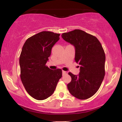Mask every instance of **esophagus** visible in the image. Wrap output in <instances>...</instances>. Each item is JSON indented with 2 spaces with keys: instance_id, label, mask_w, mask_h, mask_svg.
<instances>
[{
  "instance_id": "1",
  "label": "esophagus",
  "mask_w": 122,
  "mask_h": 122,
  "mask_svg": "<svg viewBox=\"0 0 122 122\" xmlns=\"http://www.w3.org/2000/svg\"><path fill=\"white\" fill-rule=\"evenodd\" d=\"M62 72H63V75H65L67 74V72L65 71H63Z\"/></svg>"
}]
</instances>
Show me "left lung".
Returning a JSON list of instances; mask_svg holds the SVG:
<instances>
[{
    "label": "left lung",
    "instance_id": "1",
    "mask_svg": "<svg viewBox=\"0 0 122 122\" xmlns=\"http://www.w3.org/2000/svg\"><path fill=\"white\" fill-rule=\"evenodd\" d=\"M61 37L75 46V61L81 65L78 75L69 72L71 81L67 89L81 100L91 98L98 91L105 74V54L102 44L96 37L80 29L63 33Z\"/></svg>",
    "mask_w": 122,
    "mask_h": 122
}]
</instances>
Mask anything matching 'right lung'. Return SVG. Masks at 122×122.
Returning <instances> with one entry per match:
<instances>
[{"mask_svg":"<svg viewBox=\"0 0 122 122\" xmlns=\"http://www.w3.org/2000/svg\"><path fill=\"white\" fill-rule=\"evenodd\" d=\"M60 34L43 31L29 37L20 57V77L27 93L38 100L50 97L62 76L61 69L51 70L46 64Z\"/></svg>","mask_w":122,"mask_h":122,"instance_id":"right-lung-1","label":"right lung"}]
</instances>
